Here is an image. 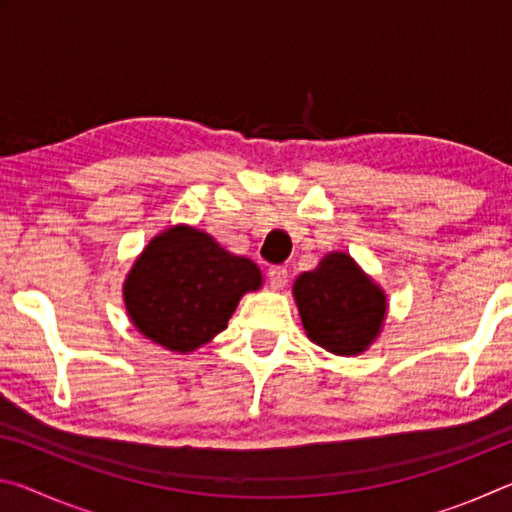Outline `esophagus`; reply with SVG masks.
<instances>
[{"instance_id":"34e87169","label":"esophagus","mask_w":512,"mask_h":512,"mask_svg":"<svg viewBox=\"0 0 512 512\" xmlns=\"http://www.w3.org/2000/svg\"><path fill=\"white\" fill-rule=\"evenodd\" d=\"M289 282V271L287 266H271L268 268V284L271 289H284Z\"/></svg>"}]
</instances>
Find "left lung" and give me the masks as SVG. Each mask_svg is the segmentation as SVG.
Here are the masks:
<instances>
[{"instance_id": "obj_1", "label": "left lung", "mask_w": 512, "mask_h": 512, "mask_svg": "<svg viewBox=\"0 0 512 512\" xmlns=\"http://www.w3.org/2000/svg\"><path fill=\"white\" fill-rule=\"evenodd\" d=\"M307 336L327 352L359 354L377 339L386 296L345 253L327 255L293 284Z\"/></svg>"}]
</instances>
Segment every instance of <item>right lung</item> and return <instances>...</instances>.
<instances>
[{
  "label": "right lung",
  "instance_id": "1",
  "mask_svg": "<svg viewBox=\"0 0 512 512\" xmlns=\"http://www.w3.org/2000/svg\"><path fill=\"white\" fill-rule=\"evenodd\" d=\"M262 284L255 262L187 225L155 237L124 284L128 316L151 341L189 352L228 327L246 291Z\"/></svg>",
  "mask_w": 512,
  "mask_h": 512
}]
</instances>
